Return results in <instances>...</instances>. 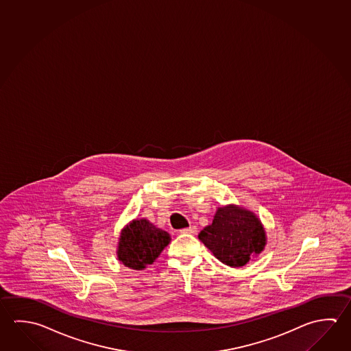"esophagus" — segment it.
I'll return each instance as SVG.
<instances>
[{
	"label": "esophagus",
	"mask_w": 351,
	"mask_h": 351,
	"mask_svg": "<svg viewBox=\"0 0 351 351\" xmlns=\"http://www.w3.org/2000/svg\"><path fill=\"white\" fill-rule=\"evenodd\" d=\"M196 232V226H191V227L184 228V229H181V230H180V233L181 234H195Z\"/></svg>",
	"instance_id": "1"
}]
</instances>
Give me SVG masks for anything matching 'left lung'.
I'll return each instance as SVG.
<instances>
[{"label": "left lung", "instance_id": "obj_1", "mask_svg": "<svg viewBox=\"0 0 351 351\" xmlns=\"http://www.w3.org/2000/svg\"><path fill=\"white\" fill-rule=\"evenodd\" d=\"M198 238L223 264L240 267L264 250L266 234L261 221L250 210L229 204L219 207L210 226Z\"/></svg>", "mask_w": 351, "mask_h": 351}]
</instances>
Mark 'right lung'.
<instances>
[{
  "instance_id": "right-lung-1",
  "label": "right lung",
  "mask_w": 351,
  "mask_h": 351,
  "mask_svg": "<svg viewBox=\"0 0 351 351\" xmlns=\"http://www.w3.org/2000/svg\"><path fill=\"white\" fill-rule=\"evenodd\" d=\"M170 240V234L155 227L148 219H134L121 232L118 260L130 269L143 270L154 263Z\"/></svg>"
}]
</instances>
